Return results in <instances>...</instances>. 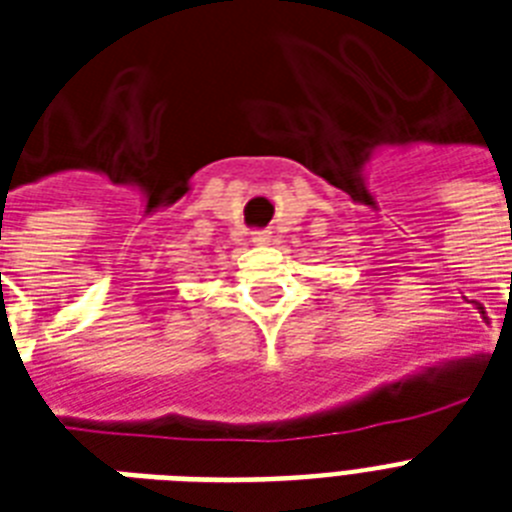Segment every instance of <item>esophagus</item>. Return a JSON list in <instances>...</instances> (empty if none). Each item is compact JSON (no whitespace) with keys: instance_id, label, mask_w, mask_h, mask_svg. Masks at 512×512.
<instances>
[{"instance_id":"esophagus-1","label":"esophagus","mask_w":512,"mask_h":512,"mask_svg":"<svg viewBox=\"0 0 512 512\" xmlns=\"http://www.w3.org/2000/svg\"><path fill=\"white\" fill-rule=\"evenodd\" d=\"M271 241V231H255L252 233V244H268Z\"/></svg>"}]
</instances>
